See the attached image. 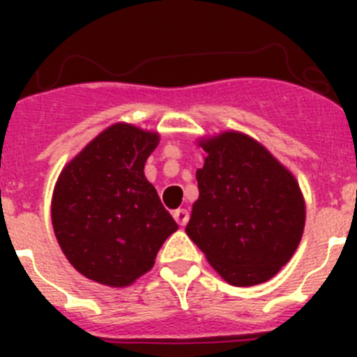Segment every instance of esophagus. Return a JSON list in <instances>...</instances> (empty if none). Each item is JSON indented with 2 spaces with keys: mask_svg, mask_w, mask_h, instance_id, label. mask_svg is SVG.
Returning <instances> with one entry per match:
<instances>
[{
  "mask_svg": "<svg viewBox=\"0 0 357 357\" xmlns=\"http://www.w3.org/2000/svg\"><path fill=\"white\" fill-rule=\"evenodd\" d=\"M173 218H175V222L178 223L181 227H184L185 223L189 222V211L188 209H176L173 213Z\"/></svg>",
  "mask_w": 357,
  "mask_h": 357,
  "instance_id": "obj_1",
  "label": "esophagus"
}]
</instances>
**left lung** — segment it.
<instances>
[{"label": "left lung", "mask_w": 357, "mask_h": 357, "mask_svg": "<svg viewBox=\"0 0 357 357\" xmlns=\"http://www.w3.org/2000/svg\"><path fill=\"white\" fill-rule=\"evenodd\" d=\"M198 200L185 232L229 284L272 279L295 254L305 223L298 182L261 143L241 132L198 141Z\"/></svg>", "instance_id": "1"}]
</instances>
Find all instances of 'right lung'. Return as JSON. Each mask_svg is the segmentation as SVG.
I'll return each mask as SVG.
<instances>
[{
  "label": "right lung",
  "instance_id": "add662e5",
  "mask_svg": "<svg viewBox=\"0 0 357 357\" xmlns=\"http://www.w3.org/2000/svg\"><path fill=\"white\" fill-rule=\"evenodd\" d=\"M159 134L116 123L64 166L52 198L56 241L77 272L125 288L151 270L178 225L144 176Z\"/></svg>",
  "mask_w": 357,
  "mask_h": 357
}]
</instances>
